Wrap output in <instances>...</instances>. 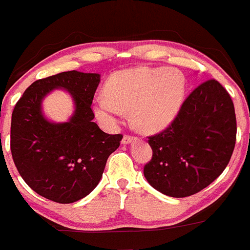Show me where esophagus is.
Returning a JSON list of instances; mask_svg holds the SVG:
<instances>
[{
  "label": "esophagus",
  "mask_w": 250,
  "mask_h": 250,
  "mask_svg": "<svg viewBox=\"0 0 250 250\" xmlns=\"http://www.w3.org/2000/svg\"><path fill=\"white\" fill-rule=\"evenodd\" d=\"M136 141V137H133V136H128V135H125L124 137H123V141L122 143L123 144H130L132 142H135Z\"/></svg>",
  "instance_id": "obj_1"
}]
</instances>
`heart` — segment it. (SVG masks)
<instances>
[{
  "label": "heart",
  "mask_w": 250,
  "mask_h": 250,
  "mask_svg": "<svg viewBox=\"0 0 250 250\" xmlns=\"http://www.w3.org/2000/svg\"><path fill=\"white\" fill-rule=\"evenodd\" d=\"M187 91L184 74L169 67H136L117 72L106 84L107 96L94 101L100 122L113 125L122 110H131L138 130L156 133L178 117Z\"/></svg>",
  "instance_id": "b5f03b06"
}]
</instances>
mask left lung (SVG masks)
<instances>
[{"label": "left lung", "mask_w": 250, "mask_h": 250, "mask_svg": "<svg viewBox=\"0 0 250 250\" xmlns=\"http://www.w3.org/2000/svg\"><path fill=\"white\" fill-rule=\"evenodd\" d=\"M236 114L229 92L215 79L203 82L187 97L178 117L149 137L153 158L144 177L161 194L187 197L223 173L236 143Z\"/></svg>", "instance_id": "8db88e82"}]
</instances>
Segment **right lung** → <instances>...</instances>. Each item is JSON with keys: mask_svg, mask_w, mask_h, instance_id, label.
Wrapping results in <instances>:
<instances>
[{"mask_svg": "<svg viewBox=\"0 0 250 250\" xmlns=\"http://www.w3.org/2000/svg\"><path fill=\"white\" fill-rule=\"evenodd\" d=\"M99 73L68 71L40 79L15 104L10 125L13 160L25 183L41 196L59 203L83 199L97 187L107 159L122 135H108L92 122V99ZM66 89L75 104L65 123L45 118L42 102L53 89Z\"/></svg>", "mask_w": 250, "mask_h": 250, "instance_id": "1", "label": "right lung"}]
</instances>
